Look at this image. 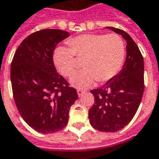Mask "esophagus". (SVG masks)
Masks as SVG:
<instances>
[{
    "instance_id": "1",
    "label": "esophagus",
    "mask_w": 159,
    "mask_h": 159,
    "mask_svg": "<svg viewBox=\"0 0 159 159\" xmlns=\"http://www.w3.org/2000/svg\"><path fill=\"white\" fill-rule=\"evenodd\" d=\"M77 93H78V95H79V97H81L82 95L85 93V91H83V90H81V89H78Z\"/></svg>"
}]
</instances>
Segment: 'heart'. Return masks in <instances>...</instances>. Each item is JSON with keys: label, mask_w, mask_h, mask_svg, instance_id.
Segmentation results:
<instances>
[{"label": "heart", "mask_w": 159, "mask_h": 159, "mask_svg": "<svg viewBox=\"0 0 159 159\" xmlns=\"http://www.w3.org/2000/svg\"><path fill=\"white\" fill-rule=\"evenodd\" d=\"M66 46H57L52 60L59 73L65 77L76 71V59L84 58L85 70L76 72L70 84L78 88H86L95 82L109 81L121 71L126 56L125 43L117 34H84L67 41Z\"/></svg>", "instance_id": "b5f03b06"}]
</instances>
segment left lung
I'll return each mask as SVG.
<instances>
[{"label":"left lung","instance_id":"1","mask_svg":"<svg viewBox=\"0 0 159 159\" xmlns=\"http://www.w3.org/2000/svg\"><path fill=\"white\" fill-rule=\"evenodd\" d=\"M125 39L126 59L122 69L103 87L91 90L94 103L88 111L95 129L116 132L129 124L136 115L144 91L143 57L131 37L122 30L107 27Z\"/></svg>","mask_w":159,"mask_h":159}]
</instances>
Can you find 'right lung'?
Wrapping results in <instances>:
<instances>
[{
	"label": "right lung",
	"mask_w": 159,
	"mask_h": 159,
	"mask_svg": "<svg viewBox=\"0 0 159 159\" xmlns=\"http://www.w3.org/2000/svg\"><path fill=\"white\" fill-rule=\"evenodd\" d=\"M70 36L61 30L32 33L14 55L10 80L16 105L22 119L43 134L61 130L78 99L75 88L57 72L52 55L57 43Z\"/></svg>",
	"instance_id": "add662e5"
}]
</instances>
